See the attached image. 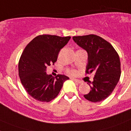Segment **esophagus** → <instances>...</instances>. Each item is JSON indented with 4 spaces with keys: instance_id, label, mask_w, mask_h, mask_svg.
<instances>
[{
    "instance_id": "esophagus-1",
    "label": "esophagus",
    "mask_w": 131,
    "mask_h": 131,
    "mask_svg": "<svg viewBox=\"0 0 131 131\" xmlns=\"http://www.w3.org/2000/svg\"><path fill=\"white\" fill-rule=\"evenodd\" d=\"M72 79L73 81L75 82V83H81V81H79V80H78V79Z\"/></svg>"
}]
</instances>
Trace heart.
<instances>
[{"label": "heart", "mask_w": 131, "mask_h": 131, "mask_svg": "<svg viewBox=\"0 0 131 131\" xmlns=\"http://www.w3.org/2000/svg\"><path fill=\"white\" fill-rule=\"evenodd\" d=\"M67 73H68V75L71 76L75 75H76V71L73 70V69H68V71H67Z\"/></svg>", "instance_id": "obj_1"}]
</instances>
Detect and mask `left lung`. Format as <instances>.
I'll return each mask as SVG.
<instances>
[{"label":"left lung","instance_id":"8db88e82","mask_svg":"<svg viewBox=\"0 0 131 131\" xmlns=\"http://www.w3.org/2000/svg\"><path fill=\"white\" fill-rule=\"evenodd\" d=\"M73 39L87 52L86 73H95L93 81H89L91 90L84 97L92 102L105 100L113 92L120 79L119 56L112 45L99 36H75Z\"/></svg>","mask_w":131,"mask_h":131}]
</instances>
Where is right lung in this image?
I'll return each instance as SVG.
<instances>
[{"label":"right lung","instance_id":"1","mask_svg":"<svg viewBox=\"0 0 131 131\" xmlns=\"http://www.w3.org/2000/svg\"><path fill=\"white\" fill-rule=\"evenodd\" d=\"M71 37L42 35L36 37L25 47L18 71L21 84L34 99L48 102L58 95L63 84L69 77L64 75L53 77L46 72L48 66L57 61L59 52Z\"/></svg>","mask_w":131,"mask_h":131}]
</instances>
